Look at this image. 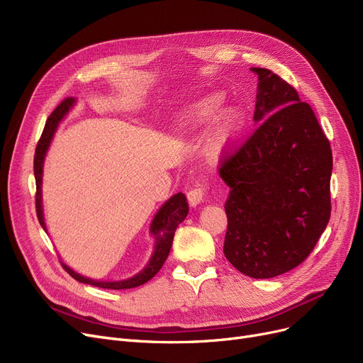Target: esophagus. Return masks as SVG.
Wrapping results in <instances>:
<instances>
[{
	"instance_id": "esophagus-1",
	"label": "esophagus",
	"mask_w": 363,
	"mask_h": 363,
	"mask_svg": "<svg viewBox=\"0 0 363 363\" xmlns=\"http://www.w3.org/2000/svg\"><path fill=\"white\" fill-rule=\"evenodd\" d=\"M203 196H204V188L203 186H197V188L191 189V191H188L186 199H188L189 206H191V207L199 206L200 201L203 200Z\"/></svg>"
}]
</instances>
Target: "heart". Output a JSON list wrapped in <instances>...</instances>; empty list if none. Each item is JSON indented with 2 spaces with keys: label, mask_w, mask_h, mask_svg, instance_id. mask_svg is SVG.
I'll use <instances>...</instances> for the list:
<instances>
[{
  "label": "heart",
  "mask_w": 363,
  "mask_h": 363,
  "mask_svg": "<svg viewBox=\"0 0 363 363\" xmlns=\"http://www.w3.org/2000/svg\"><path fill=\"white\" fill-rule=\"evenodd\" d=\"M223 94L213 92L193 101L182 111L179 130L182 135H191L211 125L207 132V148L213 157H220L230 151L241 137L245 116L237 104L222 107Z\"/></svg>",
  "instance_id": "1"
}]
</instances>
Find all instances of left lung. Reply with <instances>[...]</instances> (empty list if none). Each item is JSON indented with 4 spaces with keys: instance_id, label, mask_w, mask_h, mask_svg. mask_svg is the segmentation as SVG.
<instances>
[{
    "instance_id": "left-lung-1",
    "label": "left lung",
    "mask_w": 363,
    "mask_h": 363,
    "mask_svg": "<svg viewBox=\"0 0 363 363\" xmlns=\"http://www.w3.org/2000/svg\"><path fill=\"white\" fill-rule=\"evenodd\" d=\"M257 74V129L219 169L225 204V257L264 279L289 272L313 250L331 215L333 152L312 107L268 69Z\"/></svg>"
}]
</instances>
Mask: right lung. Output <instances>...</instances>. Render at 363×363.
<instances>
[{
  "label": "right lung",
  "instance_id": "1",
  "mask_svg": "<svg viewBox=\"0 0 363 363\" xmlns=\"http://www.w3.org/2000/svg\"><path fill=\"white\" fill-rule=\"evenodd\" d=\"M76 104L74 99H66L59 107H57L47 119L44 132L41 135L40 143L35 150V159H33V174H35V182H36V215L38 220H40L43 230L47 233L45 226V218H44V207H43V175H44V162L48 152V148L52 143V138L55 135V130L59 129L63 119L67 116V113L73 108ZM188 215V203L186 197L182 193H177L172 196L167 201L162 204V207L157 211V213L152 218L150 223V234L155 237V250H152L148 263L144 268L129 278L125 279H116V281H99L92 279L88 277H84L78 272H74L70 266H67L65 262H62L65 271L82 284H89L94 287L100 289H108V290H126L140 287V285L145 284L155 277L163 263L166 262L172 242H174V235L178 225L186 218Z\"/></svg>",
  "mask_w": 363,
  "mask_h": 363
}]
</instances>
